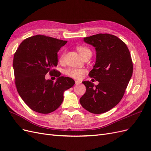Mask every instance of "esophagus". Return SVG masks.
Segmentation results:
<instances>
[{
	"mask_svg": "<svg viewBox=\"0 0 151 151\" xmlns=\"http://www.w3.org/2000/svg\"><path fill=\"white\" fill-rule=\"evenodd\" d=\"M75 83H76V84L78 85V84H80L81 83V81H75Z\"/></svg>",
	"mask_w": 151,
	"mask_h": 151,
	"instance_id": "obj_1",
	"label": "esophagus"
}]
</instances>
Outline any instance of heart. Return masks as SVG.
<instances>
[{"label":"heart","instance_id":"b5f03b06","mask_svg":"<svg viewBox=\"0 0 151 151\" xmlns=\"http://www.w3.org/2000/svg\"><path fill=\"white\" fill-rule=\"evenodd\" d=\"M77 50L79 52V53L81 54V55L84 57V56L87 55L88 54H92L91 53V50L86 47L83 46H77L76 47ZM65 55V52H63L62 53L60 54L58 57V60L59 62H62L64 60ZM86 72V70L84 69V68H67L65 70V74L68 77H72L73 79H81L82 78V77L84 75V73Z\"/></svg>","mask_w":151,"mask_h":151}]
</instances>
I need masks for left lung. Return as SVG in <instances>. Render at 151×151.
Wrapping results in <instances>:
<instances>
[{
    "label": "left lung",
    "instance_id": "obj_1",
    "mask_svg": "<svg viewBox=\"0 0 151 151\" xmlns=\"http://www.w3.org/2000/svg\"><path fill=\"white\" fill-rule=\"evenodd\" d=\"M84 41L96 51L95 65L89 76L99 84L94 87L91 82H83L86 91L80 103L91 113H103L121 101L133 73V63L126 44L116 36L99 33Z\"/></svg>",
    "mask_w": 151,
    "mask_h": 151
}]
</instances>
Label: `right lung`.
Returning <instances> with one entry per match:
<instances>
[{"instance_id":"right-lung-1","label":"right lung","mask_w":151,"mask_h":151,"mask_svg":"<svg viewBox=\"0 0 151 151\" xmlns=\"http://www.w3.org/2000/svg\"><path fill=\"white\" fill-rule=\"evenodd\" d=\"M67 41L44 35L31 36L22 41L14 53L13 68L18 93L32 110L43 114L60 106L63 92L74 85L70 77L60 76L57 53ZM47 73L58 77L55 83L47 80Z\"/></svg>"}]
</instances>
